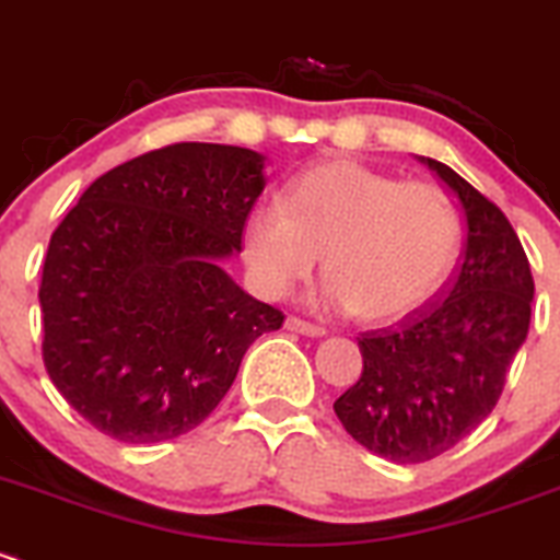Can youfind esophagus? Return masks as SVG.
<instances>
[{"instance_id":"esophagus-1","label":"esophagus","mask_w":560,"mask_h":560,"mask_svg":"<svg viewBox=\"0 0 560 560\" xmlns=\"http://www.w3.org/2000/svg\"><path fill=\"white\" fill-rule=\"evenodd\" d=\"M285 329L296 331V335H304V337H324L326 335L324 326L310 324V320H302V318H293V315L285 320Z\"/></svg>"}]
</instances>
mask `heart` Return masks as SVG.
I'll use <instances>...</instances> for the list:
<instances>
[{"mask_svg":"<svg viewBox=\"0 0 560 560\" xmlns=\"http://www.w3.org/2000/svg\"><path fill=\"white\" fill-rule=\"evenodd\" d=\"M460 214L441 187L400 182L359 163L318 165L245 220L253 285L280 299L324 256L315 302L364 320H395L422 307L452 275Z\"/></svg>","mask_w":560,"mask_h":560,"instance_id":"1","label":"heart"}]
</instances>
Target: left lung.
<instances>
[{
	"label": "left lung",
	"instance_id": "obj_1",
	"mask_svg": "<svg viewBox=\"0 0 560 560\" xmlns=\"http://www.w3.org/2000/svg\"><path fill=\"white\" fill-rule=\"evenodd\" d=\"M419 163L466 220L455 278L400 326L359 337L362 378L335 400L348 435L400 466L444 455L490 417L534 302L528 258L506 214L450 165Z\"/></svg>",
	"mask_w": 560,
	"mask_h": 560
}]
</instances>
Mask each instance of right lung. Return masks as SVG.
<instances>
[{
    "mask_svg": "<svg viewBox=\"0 0 560 560\" xmlns=\"http://www.w3.org/2000/svg\"><path fill=\"white\" fill-rule=\"evenodd\" d=\"M267 185V158L174 143L94 179L43 264V362L59 395L121 444L190 433L282 313L223 269Z\"/></svg>",
    "mask_w": 560,
    "mask_h": 560,
    "instance_id": "obj_1",
    "label": "right lung"
}]
</instances>
